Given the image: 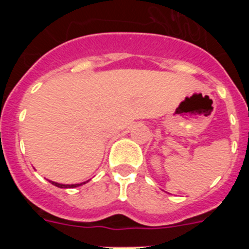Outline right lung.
I'll return each instance as SVG.
<instances>
[{
  "label": "right lung",
  "instance_id": "1",
  "mask_svg": "<svg viewBox=\"0 0 249 249\" xmlns=\"http://www.w3.org/2000/svg\"><path fill=\"white\" fill-rule=\"evenodd\" d=\"M51 183L53 184V186L58 187V188H74V187H78V186H82V184L87 183L89 181L86 182H82V183H76V184H62V183H57V182H53V181H50Z\"/></svg>",
  "mask_w": 249,
  "mask_h": 249
}]
</instances>
